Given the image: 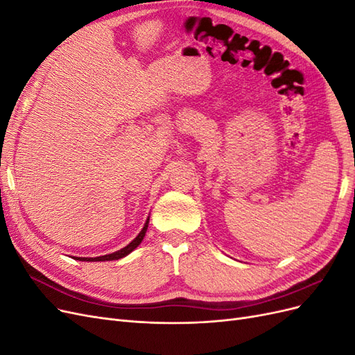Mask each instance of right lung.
Returning <instances> with one entry per match:
<instances>
[{"mask_svg": "<svg viewBox=\"0 0 355 355\" xmlns=\"http://www.w3.org/2000/svg\"><path fill=\"white\" fill-rule=\"evenodd\" d=\"M148 223H149V216H148V219H146V222L144 225L142 231L137 234V237L132 243H128L125 247H123V249H120V250H116V252L110 253V254L98 256V257H75L73 256V259L75 261H83V262H105V261H118V259H121V257L130 254L136 249V247L142 243L145 234H146V230H148Z\"/></svg>", "mask_w": 355, "mask_h": 355, "instance_id": "add662e5", "label": "right lung"}]
</instances>
